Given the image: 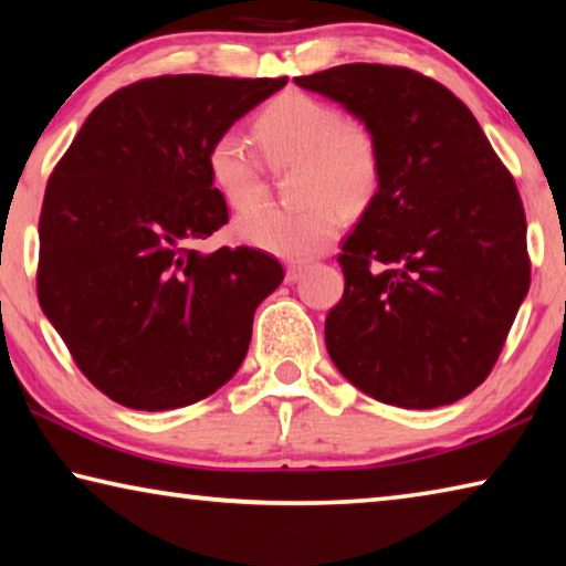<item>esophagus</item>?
<instances>
[{
  "label": "esophagus",
  "mask_w": 566,
  "mask_h": 566,
  "mask_svg": "<svg viewBox=\"0 0 566 566\" xmlns=\"http://www.w3.org/2000/svg\"><path fill=\"white\" fill-rule=\"evenodd\" d=\"M304 272H306V264H302V262H292L290 266H286V282H290V284L300 282L302 276H304Z\"/></svg>",
  "instance_id": "esophagus-1"
}]
</instances>
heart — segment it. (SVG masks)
I'll list each match as a JSON object with an SVG mask.
<instances>
[{"label": "heart", "mask_w": 566, "mask_h": 566, "mask_svg": "<svg viewBox=\"0 0 566 566\" xmlns=\"http://www.w3.org/2000/svg\"><path fill=\"white\" fill-rule=\"evenodd\" d=\"M256 139L276 167H300V209L256 207L266 195L260 157L244 134L227 129L207 149V171L219 197L232 209H249L237 219L234 234L244 244L306 260L329 249L339 237L342 214H359L371 205L381 155L367 124L344 119L342 109L304 92H284L256 117Z\"/></svg>", "instance_id": "obj_1"}]
</instances>
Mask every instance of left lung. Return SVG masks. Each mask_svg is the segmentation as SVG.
Returning <instances> with one entry per match:
<instances>
[{
  "label": "left lung",
  "mask_w": 566,
  "mask_h": 566,
  "mask_svg": "<svg viewBox=\"0 0 566 566\" xmlns=\"http://www.w3.org/2000/svg\"><path fill=\"white\" fill-rule=\"evenodd\" d=\"M294 82L367 124L381 155L377 195L337 256L329 357L385 405H452L490 375L530 292L514 179L467 104L415 70L357 62Z\"/></svg>",
  "instance_id": "obj_1"
}]
</instances>
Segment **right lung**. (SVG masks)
Returning a JSON list of instances; mask_svg holds the SVG:
<instances>
[{
  "instance_id": "1",
  "label": "right lung",
  "mask_w": 566,
  "mask_h": 566,
  "mask_svg": "<svg viewBox=\"0 0 566 566\" xmlns=\"http://www.w3.org/2000/svg\"><path fill=\"white\" fill-rule=\"evenodd\" d=\"M284 84L134 82L90 114L46 181L36 296L82 375L117 405H195L244 361L254 310L284 270L262 249H197L229 222L207 149Z\"/></svg>"
}]
</instances>
